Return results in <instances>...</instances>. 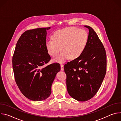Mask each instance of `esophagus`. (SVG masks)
Wrapping results in <instances>:
<instances>
[{
    "label": "esophagus",
    "instance_id": "34e87169",
    "mask_svg": "<svg viewBox=\"0 0 121 121\" xmlns=\"http://www.w3.org/2000/svg\"><path fill=\"white\" fill-rule=\"evenodd\" d=\"M60 66H61V70L62 71L64 70V65L63 64H60Z\"/></svg>",
    "mask_w": 121,
    "mask_h": 121
}]
</instances>
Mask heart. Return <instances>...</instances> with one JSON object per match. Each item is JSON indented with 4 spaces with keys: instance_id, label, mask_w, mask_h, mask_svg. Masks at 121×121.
I'll return each mask as SVG.
<instances>
[{
    "instance_id": "heart-1",
    "label": "heart",
    "mask_w": 121,
    "mask_h": 121,
    "mask_svg": "<svg viewBox=\"0 0 121 121\" xmlns=\"http://www.w3.org/2000/svg\"><path fill=\"white\" fill-rule=\"evenodd\" d=\"M88 33L84 29L69 27L58 30L52 35V39L45 43L47 53L54 62L63 63L68 59H75L84 52L88 41Z\"/></svg>"
}]
</instances>
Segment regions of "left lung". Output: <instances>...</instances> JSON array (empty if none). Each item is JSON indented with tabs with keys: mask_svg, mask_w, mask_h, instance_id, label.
Listing matches in <instances>:
<instances>
[{
	"mask_svg": "<svg viewBox=\"0 0 121 121\" xmlns=\"http://www.w3.org/2000/svg\"><path fill=\"white\" fill-rule=\"evenodd\" d=\"M87 44L77 58L64 65L68 94L74 99L87 101L99 91L106 72L105 48L94 30L90 26Z\"/></svg>",
	"mask_w": 121,
	"mask_h": 121,
	"instance_id": "1",
	"label": "left lung"
}]
</instances>
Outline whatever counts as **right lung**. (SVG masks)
Instances as JSON below:
<instances>
[{
    "mask_svg": "<svg viewBox=\"0 0 121 121\" xmlns=\"http://www.w3.org/2000/svg\"><path fill=\"white\" fill-rule=\"evenodd\" d=\"M50 27L28 30L18 40L12 57L16 83L22 93L33 101H41L51 94V86L60 70L59 63L45 66L51 57L45 43Z\"/></svg>",
    "mask_w": 121,
    "mask_h": 121,
    "instance_id": "1",
    "label": "right lung"
}]
</instances>
